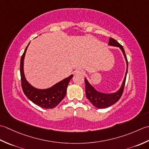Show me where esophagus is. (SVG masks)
<instances>
[{
  "label": "esophagus",
  "instance_id": "esophagus-1",
  "mask_svg": "<svg viewBox=\"0 0 149 149\" xmlns=\"http://www.w3.org/2000/svg\"><path fill=\"white\" fill-rule=\"evenodd\" d=\"M84 74V72L82 70H77L74 72V74H79V75H82Z\"/></svg>",
  "mask_w": 149,
  "mask_h": 149
}]
</instances>
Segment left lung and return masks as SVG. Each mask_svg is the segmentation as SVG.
<instances>
[{"mask_svg":"<svg viewBox=\"0 0 149 149\" xmlns=\"http://www.w3.org/2000/svg\"><path fill=\"white\" fill-rule=\"evenodd\" d=\"M109 45H111V46H115L120 47V49L122 51L123 54L124 58H125L126 63H127V69L125 77H124V80L121 84V87L119 90L117 91L116 92L113 93H100L98 91H96L94 87L89 84V81L86 79L85 78V84H86V94L87 98L89 100L91 103L95 106V107L98 109H104L107 108L108 107H110L112 105L116 103L118 100L121 98V95H122L124 87H125V80H126V77L127 74V71H128V61H127V58L126 56V54L125 53V51L122 45L120 44L118 42L114 40L113 38H109Z\"/></svg>","mask_w":149,"mask_h":149,"instance_id":"8db88e82","label":"left lung"}]
</instances>
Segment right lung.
I'll use <instances>...</instances> for the list:
<instances>
[{
    "label": "right lung",
    "instance_id": "obj_1",
    "mask_svg": "<svg viewBox=\"0 0 149 149\" xmlns=\"http://www.w3.org/2000/svg\"><path fill=\"white\" fill-rule=\"evenodd\" d=\"M26 47L25 51L20 59V71L21 77V85L25 95L28 98L34 103L36 105L44 109H53L56 107L62 100L64 98L66 95L67 88H68L69 81L73 75L71 74L65 78L62 81L54 84V86L45 89H36L32 86L26 80L24 72V60L28 45Z\"/></svg>",
    "mask_w": 149,
    "mask_h": 149
}]
</instances>
